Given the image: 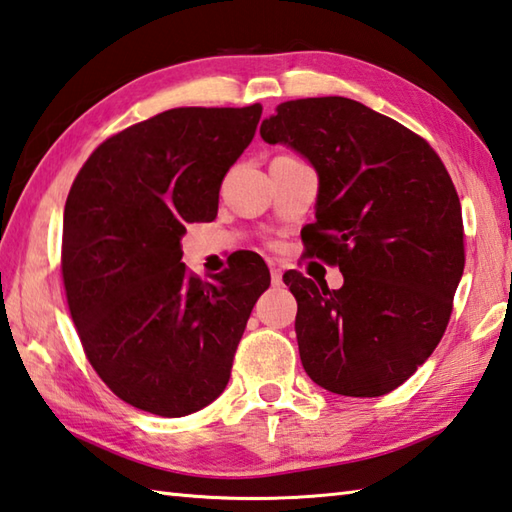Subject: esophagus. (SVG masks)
<instances>
[{
	"instance_id": "obj_1",
	"label": "esophagus",
	"mask_w": 512,
	"mask_h": 512,
	"mask_svg": "<svg viewBox=\"0 0 512 512\" xmlns=\"http://www.w3.org/2000/svg\"><path fill=\"white\" fill-rule=\"evenodd\" d=\"M272 283L274 285L283 283V272H281V267H276V265H272Z\"/></svg>"
}]
</instances>
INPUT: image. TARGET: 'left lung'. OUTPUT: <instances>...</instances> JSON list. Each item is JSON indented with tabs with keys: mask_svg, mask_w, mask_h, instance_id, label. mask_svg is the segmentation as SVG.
I'll return each mask as SVG.
<instances>
[{
	"mask_svg": "<svg viewBox=\"0 0 512 512\" xmlns=\"http://www.w3.org/2000/svg\"><path fill=\"white\" fill-rule=\"evenodd\" d=\"M318 173L307 254L343 274V287L285 272L298 303L305 372L343 397H381L417 372L446 332L464 274L457 189L430 144L368 106L289 100L260 124Z\"/></svg>",
	"mask_w": 512,
	"mask_h": 512,
	"instance_id": "left-lung-1",
	"label": "left lung"
}]
</instances>
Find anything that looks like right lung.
Masks as SVG:
<instances>
[{"label":"right lung","mask_w":512,"mask_h":512,"mask_svg":"<svg viewBox=\"0 0 512 512\" xmlns=\"http://www.w3.org/2000/svg\"><path fill=\"white\" fill-rule=\"evenodd\" d=\"M263 106H180L106 138L64 207L62 278L84 354L129 406L185 417L227 388L269 269L258 254L200 281L180 263L189 223L218 214L225 173Z\"/></svg>","instance_id":"add662e5"}]
</instances>
